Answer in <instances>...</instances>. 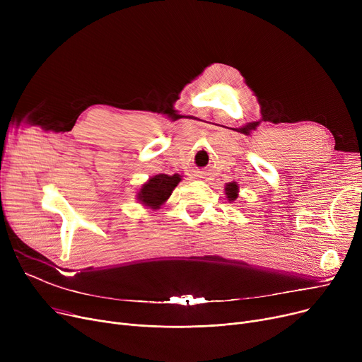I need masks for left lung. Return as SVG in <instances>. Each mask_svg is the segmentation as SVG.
I'll return each instance as SVG.
<instances>
[{
    "instance_id": "left-lung-1",
    "label": "left lung",
    "mask_w": 362,
    "mask_h": 362,
    "mask_svg": "<svg viewBox=\"0 0 362 362\" xmlns=\"http://www.w3.org/2000/svg\"><path fill=\"white\" fill-rule=\"evenodd\" d=\"M224 191H226V195H227V198H229V201H235L238 198V185L235 182L226 185Z\"/></svg>"
}]
</instances>
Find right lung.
<instances>
[{
	"mask_svg": "<svg viewBox=\"0 0 362 362\" xmlns=\"http://www.w3.org/2000/svg\"><path fill=\"white\" fill-rule=\"evenodd\" d=\"M180 182L179 175H157L154 177H151L141 189V192L138 194V199L142 201V204L154 208H160L161 204L165 202V199L173 192V189L177 186Z\"/></svg>",
	"mask_w": 362,
	"mask_h": 362,
	"instance_id": "obj_1",
	"label": "right lung"
}]
</instances>
